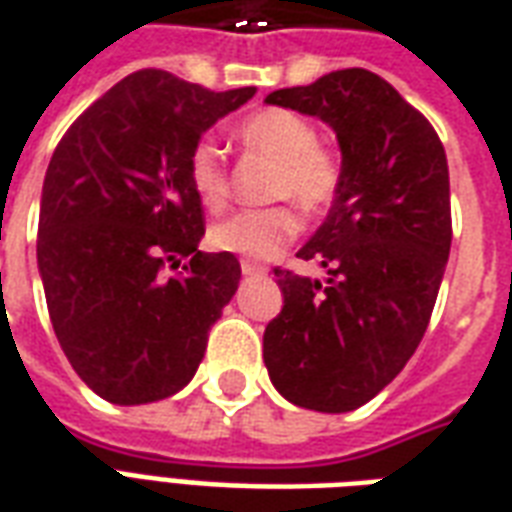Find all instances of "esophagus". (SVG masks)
<instances>
[{
	"label": "esophagus",
	"instance_id": "34e87169",
	"mask_svg": "<svg viewBox=\"0 0 512 512\" xmlns=\"http://www.w3.org/2000/svg\"><path fill=\"white\" fill-rule=\"evenodd\" d=\"M241 271H244L246 277H252V274H266V266L252 263V260H241Z\"/></svg>",
	"mask_w": 512,
	"mask_h": 512
}]
</instances>
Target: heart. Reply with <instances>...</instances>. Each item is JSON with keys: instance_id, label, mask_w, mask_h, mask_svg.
<instances>
[{"instance_id": "heart-1", "label": "heart", "mask_w": 512, "mask_h": 512, "mask_svg": "<svg viewBox=\"0 0 512 512\" xmlns=\"http://www.w3.org/2000/svg\"><path fill=\"white\" fill-rule=\"evenodd\" d=\"M238 142L249 156L274 164L268 180L271 200L296 201L301 211L321 213L343 186V161L332 145L318 139V128L290 109H260L238 126ZM191 191L211 213L227 208L233 194L230 169L211 136H200L186 158ZM301 219L289 202L233 213L213 224L211 244L246 260H271L299 235Z\"/></svg>"}]
</instances>
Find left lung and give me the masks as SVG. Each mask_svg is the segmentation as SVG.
Segmentation results:
<instances>
[{
	"instance_id": "obj_1",
	"label": "left lung",
	"mask_w": 512,
	"mask_h": 512,
	"mask_svg": "<svg viewBox=\"0 0 512 512\" xmlns=\"http://www.w3.org/2000/svg\"><path fill=\"white\" fill-rule=\"evenodd\" d=\"M321 117L343 150V186L301 260L329 279L274 268L285 304L263 334L279 395L312 411L365 406L428 329L450 257V169L439 134L392 84L345 68L266 98Z\"/></svg>"
}]
</instances>
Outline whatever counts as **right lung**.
<instances>
[{
	"mask_svg": "<svg viewBox=\"0 0 512 512\" xmlns=\"http://www.w3.org/2000/svg\"><path fill=\"white\" fill-rule=\"evenodd\" d=\"M252 95L145 68L87 106L51 156L38 222L49 318L73 370L109 403L180 392L238 290L235 255L197 249L205 213L186 158Z\"/></svg>",
	"mask_w": 512,
	"mask_h": 512,
	"instance_id": "obj_1",
	"label": "right lung"
}]
</instances>
